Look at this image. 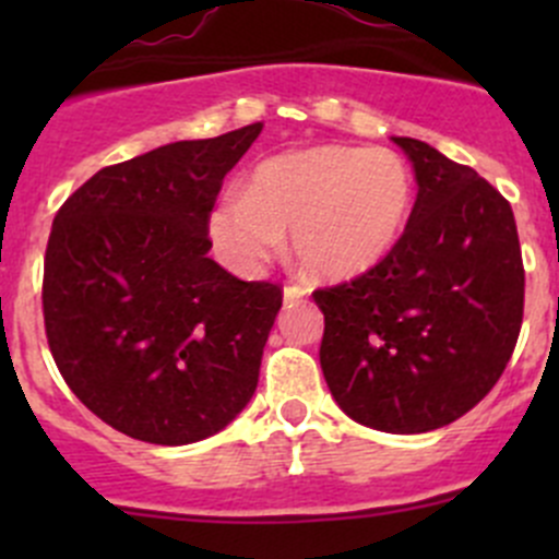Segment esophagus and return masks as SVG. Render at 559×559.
I'll list each match as a JSON object with an SVG mask.
<instances>
[{"instance_id": "esophagus-1", "label": "esophagus", "mask_w": 559, "mask_h": 559, "mask_svg": "<svg viewBox=\"0 0 559 559\" xmlns=\"http://www.w3.org/2000/svg\"><path fill=\"white\" fill-rule=\"evenodd\" d=\"M308 292L302 289V286H297V284H289V286H284V300L286 302H297V300H302V297H306Z\"/></svg>"}]
</instances>
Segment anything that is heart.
<instances>
[{"mask_svg":"<svg viewBox=\"0 0 559 559\" xmlns=\"http://www.w3.org/2000/svg\"><path fill=\"white\" fill-rule=\"evenodd\" d=\"M411 173L389 148L313 145L259 162L243 194L211 207L213 253L238 275L262 273L289 229L306 273L346 281L392 251L411 211Z\"/></svg>","mask_w":559,"mask_h":559,"instance_id":"heart-1","label":"heart"}]
</instances>
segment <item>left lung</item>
<instances>
[{
  "mask_svg": "<svg viewBox=\"0 0 559 559\" xmlns=\"http://www.w3.org/2000/svg\"><path fill=\"white\" fill-rule=\"evenodd\" d=\"M403 238L352 284L313 292L319 362L343 414L416 436L452 425L498 384L516 346L524 270L514 211L476 170L414 138Z\"/></svg>",
  "mask_w": 559,
  "mask_h": 559,
  "instance_id": "8db88e82",
  "label": "left lung"
}]
</instances>
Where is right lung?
I'll list each match as a JSON object with an SVG mask.
<instances>
[{"instance_id":"right-lung-1","label":"right lung","mask_w":559,"mask_h":559,"mask_svg":"<svg viewBox=\"0 0 559 559\" xmlns=\"http://www.w3.org/2000/svg\"><path fill=\"white\" fill-rule=\"evenodd\" d=\"M259 132L105 167L56 213L43 278L50 354L75 397L123 436L186 447L253 397L281 289L218 267L205 218Z\"/></svg>"}]
</instances>
